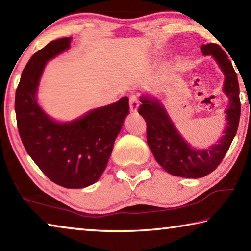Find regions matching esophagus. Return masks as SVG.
Segmentation results:
<instances>
[{"label":"esophagus","instance_id":"esophagus-1","mask_svg":"<svg viewBox=\"0 0 251 251\" xmlns=\"http://www.w3.org/2000/svg\"><path fill=\"white\" fill-rule=\"evenodd\" d=\"M139 106V101L138 99L136 96H130L129 97V108H130V112L131 113H136L137 112V108Z\"/></svg>","mask_w":251,"mask_h":251}]
</instances>
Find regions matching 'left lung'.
I'll return each instance as SVG.
<instances>
[{
  "instance_id": "1",
  "label": "left lung",
  "mask_w": 251,
  "mask_h": 251,
  "mask_svg": "<svg viewBox=\"0 0 251 251\" xmlns=\"http://www.w3.org/2000/svg\"><path fill=\"white\" fill-rule=\"evenodd\" d=\"M201 49L203 55H212L218 62L225 74L224 91L229 97L227 126L218 144L203 151L190 147L178 134L159 101L151 97L142 96L138 109L146 122L147 143L157 163L172 175L185 178L205 177L219 166L237 133L240 118L239 85L227 54L215 43L203 44Z\"/></svg>"
}]
</instances>
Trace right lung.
Returning <instances> with one entry per match:
<instances>
[{
	"instance_id": "obj_1",
	"label": "right lung",
	"mask_w": 251,
	"mask_h": 251,
	"mask_svg": "<svg viewBox=\"0 0 251 251\" xmlns=\"http://www.w3.org/2000/svg\"><path fill=\"white\" fill-rule=\"evenodd\" d=\"M70 41L50 42L29 58L16 88L15 113L25 150L46 177L65 188H84L103 175L129 105L125 96L64 124L46 115L35 97L41 75L49 59L70 48Z\"/></svg>"
}]
</instances>
